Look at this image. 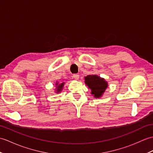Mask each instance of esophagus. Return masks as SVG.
I'll use <instances>...</instances> for the list:
<instances>
[{"mask_svg":"<svg viewBox=\"0 0 153 153\" xmlns=\"http://www.w3.org/2000/svg\"><path fill=\"white\" fill-rule=\"evenodd\" d=\"M73 77H74L75 79L77 80V79H79V76L78 75V74H73Z\"/></svg>","mask_w":153,"mask_h":153,"instance_id":"34e87169","label":"esophagus"}]
</instances>
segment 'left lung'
Returning a JSON list of instances; mask_svg holds the SVG:
<instances>
[{
	"label": "left lung",
	"instance_id": "obj_1",
	"mask_svg": "<svg viewBox=\"0 0 153 153\" xmlns=\"http://www.w3.org/2000/svg\"><path fill=\"white\" fill-rule=\"evenodd\" d=\"M85 82L91 89V94L97 98L102 97L108 87L107 81L97 75H88L85 77Z\"/></svg>",
	"mask_w": 153,
	"mask_h": 153
}]
</instances>
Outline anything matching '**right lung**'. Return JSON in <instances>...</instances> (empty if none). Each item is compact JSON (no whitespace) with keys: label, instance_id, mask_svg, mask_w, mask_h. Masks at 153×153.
I'll return each mask as SVG.
<instances>
[{"label":"right lung","instance_id":"obj_1","mask_svg":"<svg viewBox=\"0 0 153 153\" xmlns=\"http://www.w3.org/2000/svg\"><path fill=\"white\" fill-rule=\"evenodd\" d=\"M56 85V93H59L60 92H61V91L62 90L63 87H64V85H65V82H62L61 83H59V82H56L55 83Z\"/></svg>","mask_w":153,"mask_h":153}]
</instances>
